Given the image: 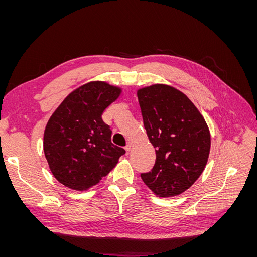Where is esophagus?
<instances>
[{"label": "esophagus", "instance_id": "esophagus-1", "mask_svg": "<svg viewBox=\"0 0 257 257\" xmlns=\"http://www.w3.org/2000/svg\"><path fill=\"white\" fill-rule=\"evenodd\" d=\"M131 149H132V145H131V144H127V145L125 146V151H126V154H128V153H130Z\"/></svg>", "mask_w": 257, "mask_h": 257}]
</instances>
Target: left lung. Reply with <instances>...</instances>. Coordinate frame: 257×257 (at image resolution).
Segmentation results:
<instances>
[{
  "label": "left lung",
  "mask_w": 257,
  "mask_h": 257,
  "mask_svg": "<svg viewBox=\"0 0 257 257\" xmlns=\"http://www.w3.org/2000/svg\"><path fill=\"white\" fill-rule=\"evenodd\" d=\"M144 125L155 148L151 172L144 183L161 197L188 190L203 173L210 152V133L203 115L182 92L165 84L138 90Z\"/></svg>",
  "instance_id": "obj_1"
}]
</instances>
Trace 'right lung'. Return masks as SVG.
Instances as JSON below:
<instances>
[{
	"label": "right lung",
	"instance_id": "1",
	"mask_svg": "<svg viewBox=\"0 0 257 257\" xmlns=\"http://www.w3.org/2000/svg\"><path fill=\"white\" fill-rule=\"evenodd\" d=\"M121 90L93 81L72 92L49 119L44 152L54 178L69 189L83 191L98 183L125 153L111 143L102 113Z\"/></svg>",
	"mask_w": 257,
	"mask_h": 257
}]
</instances>
